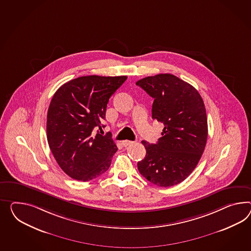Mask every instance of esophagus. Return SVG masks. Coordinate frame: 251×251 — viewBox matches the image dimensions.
I'll return each instance as SVG.
<instances>
[{
	"instance_id": "1",
	"label": "esophagus",
	"mask_w": 251,
	"mask_h": 251,
	"mask_svg": "<svg viewBox=\"0 0 251 251\" xmlns=\"http://www.w3.org/2000/svg\"><path fill=\"white\" fill-rule=\"evenodd\" d=\"M135 142L134 141H129V140H125V141L122 142L123 146L124 147H127L129 145H132V144H134Z\"/></svg>"
}]
</instances>
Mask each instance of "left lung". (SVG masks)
Returning a JSON list of instances; mask_svg holds the SVG:
<instances>
[{
    "mask_svg": "<svg viewBox=\"0 0 251 251\" xmlns=\"http://www.w3.org/2000/svg\"><path fill=\"white\" fill-rule=\"evenodd\" d=\"M136 85L154 98L152 118L165 126L156 144L142 141L147 154L137 168L154 185H177L193 172L205 150L207 119L203 99L191 84L170 74L143 78Z\"/></svg>",
    "mask_w": 251,
    "mask_h": 251,
    "instance_id": "8db88e82",
    "label": "left lung"
}]
</instances>
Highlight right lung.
Returning <instances> with one entry per match:
<instances>
[{
    "instance_id": "1",
    "label": "right lung",
    "mask_w": 251,
    "mask_h": 251,
    "mask_svg": "<svg viewBox=\"0 0 251 251\" xmlns=\"http://www.w3.org/2000/svg\"><path fill=\"white\" fill-rule=\"evenodd\" d=\"M127 76L88 75L58 89L47 112V141L59 167L79 181L95 179L107 171L117 151L110 135H94L104 127L111 96Z\"/></svg>"
}]
</instances>
